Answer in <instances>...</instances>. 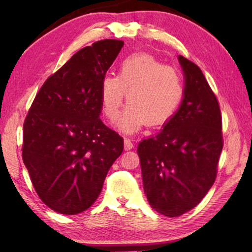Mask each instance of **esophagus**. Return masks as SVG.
I'll return each instance as SVG.
<instances>
[{
    "instance_id": "esophagus-1",
    "label": "esophagus",
    "mask_w": 252,
    "mask_h": 252,
    "mask_svg": "<svg viewBox=\"0 0 252 252\" xmlns=\"http://www.w3.org/2000/svg\"><path fill=\"white\" fill-rule=\"evenodd\" d=\"M133 147H134V145H133V143L130 138L125 137V149L126 151H130V149H132Z\"/></svg>"
}]
</instances>
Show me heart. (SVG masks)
<instances>
[{"mask_svg": "<svg viewBox=\"0 0 252 252\" xmlns=\"http://www.w3.org/2000/svg\"><path fill=\"white\" fill-rule=\"evenodd\" d=\"M126 94L129 104L118 121L121 131L133 133L146 123L159 126L171 119L181 103L183 78L176 68L136 53L119 63L117 76L107 74L101 79V108L109 121L117 118Z\"/></svg>", "mask_w": 252, "mask_h": 252, "instance_id": "b5f03b06", "label": "heart"}]
</instances>
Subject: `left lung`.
<instances>
[{
  "mask_svg": "<svg viewBox=\"0 0 252 252\" xmlns=\"http://www.w3.org/2000/svg\"><path fill=\"white\" fill-rule=\"evenodd\" d=\"M185 88L179 110L157 135L137 146L144 191L165 217H179L201 201L217 178L223 148L217 96L200 68L179 56Z\"/></svg>",
  "mask_w": 252,
  "mask_h": 252,
  "instance_id": "obj_1",
  "label": "left lung"
}]
</instances>
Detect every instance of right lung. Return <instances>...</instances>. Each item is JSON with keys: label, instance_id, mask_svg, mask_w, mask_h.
Masks as SVG:
<instances>
[{"label": "right lung", "instance_id": "1", "mask_svg": "<svg viewBox=\"0 0 252 252\" xmlns=\"http://www.w3.org/2000/svg\"><path fill=\"white\" fill-rule=\"evenodd\" d=\"M123 46L101 40L78 51L46 79L24 122L23 160L37 196L62 215L93 205L123 151L99 119L100 82Z\"/></svg>", "mask_w": 252, "mask_h": 252}]
</instances>
